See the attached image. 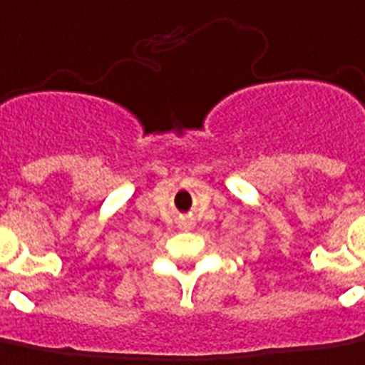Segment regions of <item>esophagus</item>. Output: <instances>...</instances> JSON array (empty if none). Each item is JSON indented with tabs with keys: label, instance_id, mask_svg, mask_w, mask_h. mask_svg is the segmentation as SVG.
I'll return each instance as SVG.
<instances>
[{
	"label": "esophagus",
	"instance_id": "1",
	"mask_svg": "<svg viewBox=\"0 0 365 365\" xmlns=\"http://www.w3.org/2000/svg\"><path fill=\"white\" fill-rule=\"evenodd\" d=\"M182 227L183 229H191V227H193V221H191V219H185V221H182Z\"/></svg>",
	"mask_w": 365,
	"mask_h": 365
}]
</instances>
